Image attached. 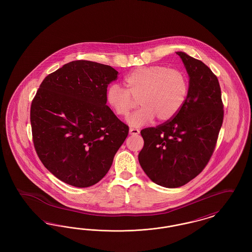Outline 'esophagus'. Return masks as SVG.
<instances>
[{
  "label": "esophagus",
  "mask_w": 252,
  "mask_h": 252,
  "mask_svg": "<svg viewBox=\"0 0 252 252\" xmlns=\"http://www.w3.org/2000/svg\"><path fill=\"white\" fill-rule=\"evenodd\" d=\"M140 133L139 129H136V128H130L129 129V134L130 135H138Z\"/></svg>",
  "instance_id": "obj_1"
}]
</instances>
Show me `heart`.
Returning <instances> with one entry per match:
<instances>
[{
  "label": "heart",
  "instance_id": "1",
  "mask_svg": "<svg viewBox=\"0 0 252 252\" xmlns=\"http://www.w3.org/2000/svg\"><path fill=\"white\" fill-rule=\"evenodd\" d=\"M126 90L110 85L106 93L109 107L117 116L126 117L139 101L141 108L127 119L129 126L139 127L150 123L172 119L182 108L187 94L185 73L162 65L139 67L125 79Z\"/></svg>",
  "mask_w": 252,
  "mask_h": 252
}]
</instances>
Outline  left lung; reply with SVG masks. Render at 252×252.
Listing matches in <instances>:
<instances>
[{
	"label": "left lung",
	"mask_w": 252,
	"mask_h": 252,
	"mask_svg": "<svg viewBox=\"0 0 252 252\" xmlns=\"http://www.w3.org/2000/svg\"><path fill=\"white\" fill-rule=\"evenodd\" d=\"M189 76L186 100L171 120L142 131L139 162L147 177L165 188H178L203 170L216 147L224 110L218 79L202 61L176 52Z\"/></svg>",
	"instance_id": "obj_1"
}]
</instances>
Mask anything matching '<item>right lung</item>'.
<instances>
[{"instance_id":"1","label":"right lung","mask_w":252,"mask_h":252,"mask_svg":"<svg viewBox=\"0 0 252 252\" xmlns=\"http://www.w3.org/2000/svg\"><path fill=\"white\" fill-rule=\"evenodd\" d=\"M118 72L75 60L47 75L32 101L30 121L36 154L59 180L78 188L102 180L128 135L107 106Z\"/></svg>"}]
</instances>
